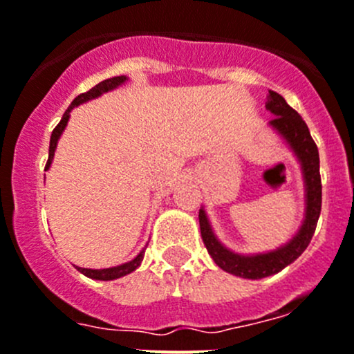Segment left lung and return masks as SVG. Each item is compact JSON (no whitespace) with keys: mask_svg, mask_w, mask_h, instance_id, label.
Masks as SVG:
<instances>
[{"mask_svg":"<svg viewBox=\"0 0 354 354\" xmlns=\"http://www.w3.org/2000/svg\"><path fill=\"white\" fill-rule=\"evenodd\" d=\"M266 111L272 112L275 118L270 121V126L286 140L287 145L294 152L301 164L304 180V198H306V211H304V221L299 232L286 243L275 250L263 254H236L226 249L218 236L212 232L207 214L204 209L198 211V223H201V235L204 245L214 263L226 273L240 277V279H264V277L275 275L282 272L286 266L297 259L301 254L310 245L311 236L317 228L318 218L322 211V180H320V157H318L317 143L313 142L308 129L306 122L299 114L283 100L282 95L270 91Z\"/></svg>","mask_w":354,"mask_h":354,"instance_id":"left-lung-1","label":"left lung"}]
</instances>
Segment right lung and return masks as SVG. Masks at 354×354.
Instances as JSON below:
<instances>
[{
    "label": "right lung",
    "mask_w": 354,
    "mask_h": 354,
    "mask_svg": "<svg viewBox=\"0 0 354 354\" xmlns=\"http://www.w3.org/2000/svg\"><path fill=\"white\" fill-rule=\"evenodd\" d=\"M126 75H118V77H111V79H105V81L98 82L95 88H91L90 91H86V93H81L77 95V97L72 100L71 107L65 111V114L62 115L60 122L57 124V128L53 129V133H51V138H50V152H48V162H46V167H44V171L50 169L51 166V160H53V156H55V149H57V143H58V138H60V135L64 133L65 126H67L68 122V118H71V111L74 107H77V105L84 104V102L88 100H93V98H98L100 95L107 93V91H112L115 90L118 86L124 84L126 82ZM143 256H145V250H142V252L138 254V256L135 257V259L128 261V263L124 264H119V266H114V268H104V270H91V268H79V266H75L77 268V272H81L82 275H86L88 279H93V280H115V279H121V277L124 275H129L131 272H135L136 268H138L140 264H142L143 261Z\"/></svg>",
    "instance_id": "obj_1"
}]
</instances>
